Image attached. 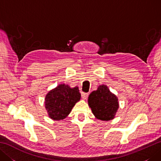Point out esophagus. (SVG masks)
I'll return each mask as SVG.
<instances>
[{"label": "esophagus", "instance_id": "obj_1", "mask_svg": "<svg viewBox=\"0 0 161 161\" xmlns=\"http://www.w3.org/2000/svg\"><path fill=\"white\" fill-rule=\"evenodd\" d=\"M88 94L87 93H84V92L81 93V97H82L84 100H86V99L88 97Z\"/></svg>", "mask_w": 161, "mask_h": 161}]
</instances>
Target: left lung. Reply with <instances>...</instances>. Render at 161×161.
Segmentation results:
<instances>
[{"label": "left lung", "mask_w": 161, "mask_h": 161, "mask_svg": "<svg viewBox=\"0 0 161 161\" xmlns=\"http://www.w3.org/2000/svg\"><path fill=\"white\" fill-rule=\"evenodd\" d=\"M88 102L94 115L101 120L112 119L119 107L117 97L105 85H101L97 90L92 92Z\"/></svg>", "instance_id": "obj_1"}]
</instances>
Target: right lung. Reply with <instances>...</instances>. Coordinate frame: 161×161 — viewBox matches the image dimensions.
<instances>
[{"label":"right lung","instance_id":"right-lung-1","mask_svg":"<svg viewBox=\"0 0 161 161\" xmlns=\"http://www.w3.org/2000/svg\"><path fill=\"white\" fill-rule=\"evenodd\" d=\"M80 97L78 87L70 88L64 84L59 85L46 96L45 105L49 117L56 120L64 119L80 100Z\"/></svg>","mask_w":161,"mask_h":161}]
</instances>
